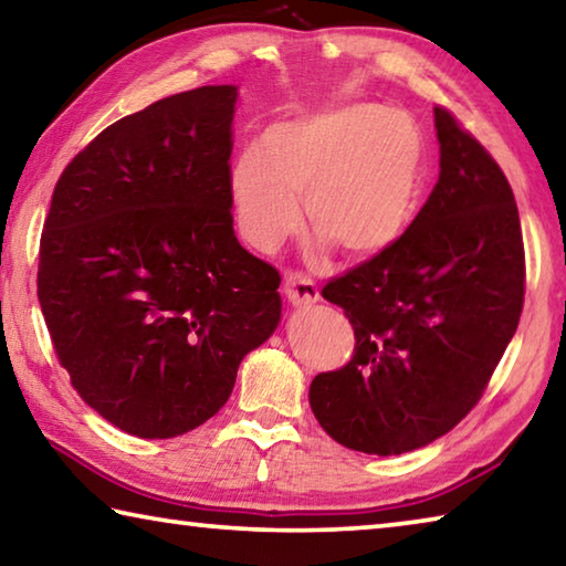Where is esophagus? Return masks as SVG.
Masks as SVG:
<instances>
[{"label": "esophagus", "mask_w": 566, "mask_h": 566, "mask_svg": "<svg viewBox=\"0 0 566 566\" xmlns=\"http://www.w3.org/2000/svg\"><path fill=\"white\" fill-rule=\"evenodd\" d=\"M284 296L292 306L302 310V306H312L319 302V290L306 274L290 272L284 276Z\"/></svg>", "instance_id": "34e87169"}]
</instances>
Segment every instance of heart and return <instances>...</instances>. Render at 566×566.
Wrapping results in <instances>:
<instances>
[{
	"mask_svg": "<svg viewBox=\"0 0 566 566\" xmlns=\"http://www.w3.org/2000/svg\"><path fill=\"white\" fill-rule=\"evenodd\" d=\"M427 145L415 117L377 102L324 104L270 124L260 145L229 165L227 195L237 232L276 252L300 232L302 205L329 254L349 260L389 252L417 214Z\"/></svg>",
	"mask_w": 566,
	"mask_h": 566,
	"instance_id": "heart-1",
	"label": "heart"
}]
</instances>
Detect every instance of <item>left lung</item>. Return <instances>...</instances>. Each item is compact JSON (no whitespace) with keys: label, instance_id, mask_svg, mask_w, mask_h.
I'll use <instances>...</instances> for the list:
<instances>
[{"label":"left lung","instance_id":"left-lung-1","mask_svg":"<svg viewBox=\"0 0 566 566\" xmlns=\"http://www.w3.org/2000/svg\"><path fill=\"white\" fill-rule=\"evenodd\" d=\"M439 181L405 237L322 296L354 327V357L317 375L310 407L364 454L427 447L476 405L520 324L524 244L496 161L434 107Z\"/></svg>","mask_w":566,"mask_h":566}]
</instances>
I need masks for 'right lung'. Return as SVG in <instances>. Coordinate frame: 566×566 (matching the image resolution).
<instances>
[{"label": "right lung", "instance_id": "1", "mask_svg": "<svg viewBox=\"0 0 566 566\" xmlns=\"http://www.w3.org/2000/svg\"><path fill=\"white\" fill-rule=\"evenodd\" d=\"M234 84L114 122L56 181L42 314L87 405L142 439L191 432L282 319L280 272L237 242L227 195Z\"/></svg>", "mask_w": 566, "mask_h": 566}]
</instances>
